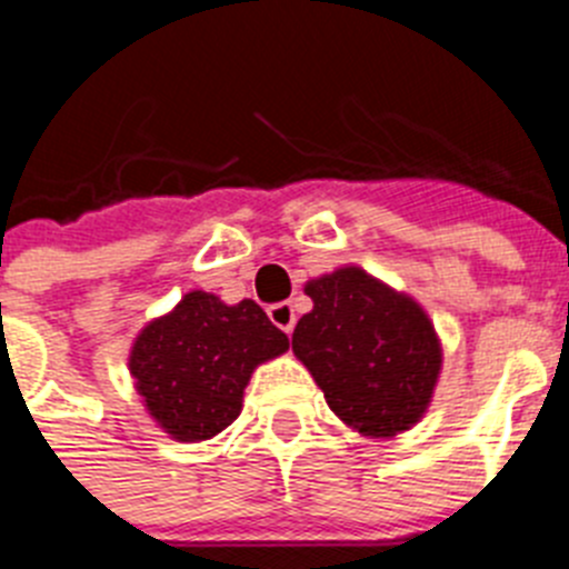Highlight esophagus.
Wrapping results in <instances>:
<instances>
[{
  "label": "esophagus",
  "instance_id": "esophagus-1",
  "mask_svg": "<svg viewBox=\"0 0 569 569\" xmlns=\"http://www.w3.org/2000/svg\"><path fill=\"white\" fill-rule=\"evenodd\" d=\"M268 316L270 321H273L276 328L284 330V333H293V325H296V310L290 301H279V305H273V308H268Z\"/></svg>",
  "mask_w": 569,
  "mask_h": 569
}]
</instances>
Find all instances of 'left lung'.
Returning a JSON list of instances; mask_svg holds the SVG:
<instances>
[{
  "instance_id": "obj_1",
  "label": "left lung",
  "mask_w": 569,
  "mask_h": 569,
  "mask_svg": "<svg viewBox=\"0 0 569 569\" xmlns=\"http://www.w3.org/2000/svg\"><path fill=\"white\" fill-rule=\"evenodd\" d=\"M313 310L293 330V353L350 430L393 439L425 419L441 376V339L419 301L359 264L305 284Z\"/></svg>"
}]
</instances>
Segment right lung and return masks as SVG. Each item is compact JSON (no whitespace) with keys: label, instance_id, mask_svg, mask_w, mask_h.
I'll use <instances>...</instances> for the list:
<instances>
[{"label":"right lung","instance_id":"1","mask_svg":"<svg viewBox=\"0 0 569 569\" xmlns=\"http://www.w3.org/2000/svg\"><path fill=\"white\" fill-rule=\"evenodd\" d=\"M288 347V336L253 299L224 305L216 293L190 290L139 330L128 370L156 427L196 445L233 425L256 367Z\"/></svg>","mask_w":569,"mask_h":569}]
</instances>
